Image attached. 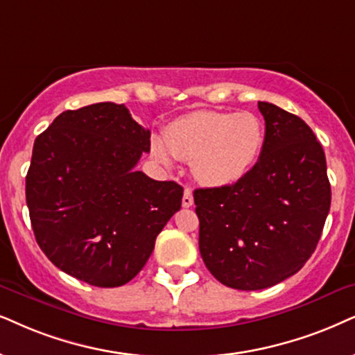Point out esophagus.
<instances>
[{
    "instance_id": "obj_1",
    "label": "esophagus",
    "mask_w": 355,
    "mask_h": 355,
    "mask_svg": "<svg viewBox=\"0 0 355 355\" xmlns=\"http://www.w3.org/2000/svg\"><path fill=\"white\" fill-rule=\"evenodd\" d=\"M182 205H183V208H190V206L193 205V191L190 190V188H185V191H183Z\"/></svg>"
}]
</instances>
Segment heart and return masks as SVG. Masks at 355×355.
<instances>
[{
	"instance_id": "1",
	"label": "heart",
	"mask_w": 355,
	"mask_h": 355,
	"mask_svg": "<svg viewBox=\"0 0 355 355\" xmlns=\"http://www.w3.org/2000/svg\"><path fill=\"white\" fill-rule=\"evenodd\" d=\"M263 147V125L248 111H193L172 121L164 139L150 141L157 162L172 165L173 157L191 162V172L206 187L241 182L257 164Z\"/></svg>"
}]
</instances>
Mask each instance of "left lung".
<instances>
[{"label": "left lung", "mask_w": 355, "mask_h": 355, "mask_svg": "<svg viewBox=\"0 0 355 355\" xmlns=\"http://www.w3.org/2000/svg\"><path fill=\"white\" fill-rule=\"evenodd\" d=\"M266 139L254 168L230 187L193 193L200 254L223 285L263 290L315 252L331 206L326 157L302 118L259 101Z\"/></svg>", "instance_id": "left-lung-1"}]
</instances>
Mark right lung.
I'll return each instance as SVG.
<instances>
[{
  "label": "right lung",
  "mask_w": 355,
  "mask_h": 355,
  "mask_svg": "<svg viewBox=\"0 0 355 355\" xmlns=\"http://www.w3.org/2000/svg\"><path fill=\"white\" fill-rule=\"evenodd\" d=\"M150 131L124 105L64 111L34 142L26 201L35 241L62 272L101 288L132 280L180 209L183 188L134 170Z\"/></svg>",
  "instance_id": "add662e5"
}]
</instances>
